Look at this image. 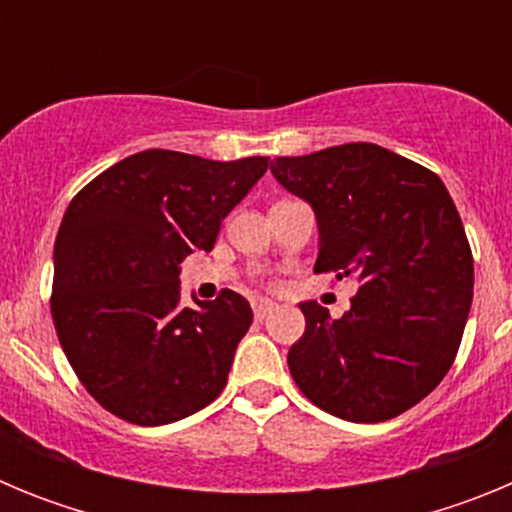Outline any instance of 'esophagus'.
Segmentation results:
<instances>
[{"label": "esophagus", "mask_w": 512, "mask_h": 512, "mask_svg": "<svg viewBox=\"0 0 512 512\" xmlns=\"http://www.w3.org/2000/svg\"><path fill=\"white\" fill-rule=\"evenodd\" d=\"M253 315L259 320H264L266 315H271V312L277 310V302H271V300H264V297H259V300H253Z\"/></svg>", "instance_id": "esophagus-1"}]
</instances>
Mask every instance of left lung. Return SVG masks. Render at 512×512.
<instances>
[{
  "label": "left lung",
  "mask_w": 512,
  "mask_h": 512,
  "mask_svg": "<svg viewBox=\"0 0 512 512\" xmlns=\"http://www.w3.org/2000/svg\"><path fill=\"white\" fill-rule=\"evenodd\" d=\"M271 174L315 212V271L359 282L338 320L300 302L307 325L287 356L297 387L351 423L405 413L446 377L472 307L474 261L449 189L374 143L282 156Z\"/></svg>",
  "instance_id": "obj_1"
}]
</instances>
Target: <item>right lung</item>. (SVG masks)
Masks as SVG:
<instances>
[{"instance_id": "obj_1", "label": "right lung", "mask_w": 512, "mask_h": 512, "mask_svg": "<svg viewBox=\"0 0 512 512\" xmlns=\"http://www.w3.org/2000/svg\"><path fill=\"white\" fill-rule=\"evenodd\" d=\"M269 158L140 151L71 200L53 248L51 312L63 354L117 418L166 425L210 405L253 320L233 289L182 307V261L212 251Z\"/></svg>"}]
</instances>
